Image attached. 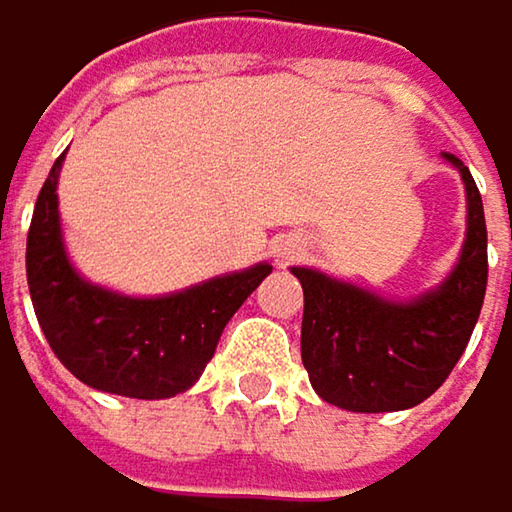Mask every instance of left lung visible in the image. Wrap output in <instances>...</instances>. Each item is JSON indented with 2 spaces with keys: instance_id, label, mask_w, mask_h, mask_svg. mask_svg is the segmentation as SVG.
<instances>
[{
  "instance_id": "8db88e82",
  "label": "left lung",
  "mask_w": 512,
  "mask_h": 512,
  "mask_svg": "<svg viewBox=\"0 0 512 512\" xmlns=\"http://www.w3.org/2000/svg\"><path fill=\"white\" fill-rule=\"evenodd\" d=\"M465 184V241L453 271L429 292L393 301L316 268H292L304 289L301 361L313 390L346 411H402L432 396L462 358L486 295V217L456 154H441Z\"/></svg>"
}]
</instances>
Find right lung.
I'll list each match as a JSON object with an SVG mask.
<instances>
[{"mask_svg": "<svg viewBox=\"0 0 512 512\" xmlns=\"http://www.w3.org/2000/svg\"><path fill=\"white\" fill-rule=\"evenodd\" d=\"M53 163L26 238V277L38 325L56 358L104 393L169 399L199 382L235 310L271 274L268 262L181 292L133 298L86 280L68 259Z\"/></svg>", "mask_w": 512, "mask_h": 512, "instance_id": "add662e5", "label": "right lung"}]
</instances>
